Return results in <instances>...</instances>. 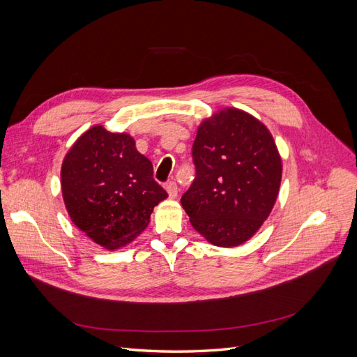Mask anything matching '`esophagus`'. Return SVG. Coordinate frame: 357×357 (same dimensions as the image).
<instances>
[{
    "instance_id": "obj_1",
    "label": "esophagus",
    "mask_w": 357,
    "mask_h": 357,
    "mask_svg": "<svg viewBox=\"0 0 357 357\" xmlns=\"http://www.w3.org/2000/svg\"><path fill=\"white\" fill-rule=\"evenodd\" d=\"M165 189H167V192H168V197L171 198V199H174V198H177V185H176V181H168L167 185H165Z\"/></svg>"
}]
</instances>
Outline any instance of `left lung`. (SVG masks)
Instances as JSON below:
<instances>
[{"label": "left lung", "mask_w": 357, "mask_h": 357, "mask_svg": "<svg viewBox=\"0 0 357 357\" xmlns=\"http://www.w3.org/2000/svg\"><path fill=\"white\" fill-rule=\"evenodd\" d=\"M197 176L181 205L205 240L235 247L257 232L282 183V158L268 128L238 109L199 125L192 146Z\"/></svg>", "instance_id": "1"}]
</instances>
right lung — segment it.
Wrapping results in <instances>:
<instances>
[{
  "instance_id": "1",
  "label": "right lung",
  "mask_w": 357,
  "mask_h": 357,
  "mask_svg": "<svg viewBox=\"0 0 357 357\" xmlns=\"http://www.w3.org/2000/svg\"><path fill=\"white\" fill-rule=\"evenodd\" d=\"M61 188L73 223L107 250L135 240L168 193L125 132L88 129L63 158Z\"/></svg>"
}]
</instances>
